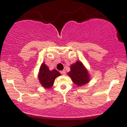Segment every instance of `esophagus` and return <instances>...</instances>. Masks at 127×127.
Listing matches in <instances>:
<instances>
[{"label":"esophagus","mask_w":127,"mask_h":127,"mask_svg":"<svg viewBox=\"0 0 127 127\" xmlns=\"http://www.w3.org/2000/svg\"><path fill=\"white\" fill-rule=\"evenodd\" d=\"M60 73L63 75H65V74H66V72H65V70H62V71H61V72H60Z\"/></svg>","instance_id":"esophagus-1"}]
</instances>
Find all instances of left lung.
Returning <instances> with one entry per match:
<instances>
[{
  "instance_id": "obj_1",
  "label": "left lung",
  "mask_w": 127,
  "mask_h": 127,
  "mask_svg": "<svg viewBox=\"0 0 127 127\" xmlns=\"http://www.w3.org/2000/svg\"><path fill=\"white\" fill-rule=\"evenodd\" d=\"M68 75L78 86L85 85L90 80L88 73L81 62H77L71 65L70 72L68 73Z\"/></svg>"
}]
</instances>
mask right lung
<instances>
[{
	"label": "right lung",
	"mask_w": 127,
	"mask_h": 127,
	"mask_svg": "<svg viewBox=\"0 0 127 127\" xmlns=\"http://www.w3.org/2000/svg\"><path fill=\"white\" fill-rule=\"evenodd\" d=\"M61 74L56 70H49V68L42 63L39 73V79L40 84L46 88H50L53 85L55 79L60 76Z\"/></svg>",
	"instance_id": "obj_1"
}]
</instances>
